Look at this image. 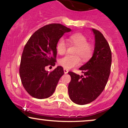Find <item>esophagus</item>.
I'll return each mask as SVG.
<instances>
[{
	"label": "esophagus",
	"instance_id": "1",
	"mask_svg": "<svg viewBox=\"0 0 128 128\" xmlns=\"http://www.w3.org/2000/svg\"><path fill=\"white\" fill-rule=\"evenodd\" d=\"M64 72L65 74H66V73H67L68 72V70H67V69H66V68H64Z\"/></svg>",
	"mask_w": 128,
	"mask_h": 128
}]
</instances>
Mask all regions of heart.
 Instances as JSON below:
<instances>
[{
  "label": "heart",
  "instance_id": "obj_1",
  "mask_svg": "<svg viewBox=\"0 0 128 128\" xmlns=\"http://www.w3.org/2000/svg\"><path fill=\"white\" fill-rule=\"evenodd\" d=\"M68 41L77 46L74 54H78L83 61L88 60L92 53V48L88 43L87 39L81 34H73L68 37ZM67 42L64 38L60 39L56 44L57 52L60 55H64L67 51ZM80 63L78 55H67L59 60V64L66 69H70Z\"/></svg>",
  "mask_w": 128,
  "mask_h": 128
}]
</instances>
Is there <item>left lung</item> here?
<instances>
[{"label": "left lung", "instance_id": "8db88e82", "mask_svg": "<svg viewBox=\"0 0 128 128\" xmlns=\"http://www.w3.org/2000/svg\"><path fill=\"white\" fill-rule=\"evenodd\" d=\"M94 36V49L90 60L79 69L84 77L69 72L71 81L68 86L72 101L83 105L92 102L106 86L111 71L112 56L109 44L99 30L92 29Z\"/></svg>", "mask_w": 128, "mask_h": 128}]
</instances>
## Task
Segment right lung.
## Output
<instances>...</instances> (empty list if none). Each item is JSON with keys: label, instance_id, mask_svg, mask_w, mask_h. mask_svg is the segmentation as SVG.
Listing matches in <instances>:
<instances>
[{"label": "right lung", "instance_id": "1", "mask_svg": "<svg viewBox=\"0 0 128 128\" xmlns=\"http://www.w3.org/2000/svg\"><path fill=\"white\" fill-rule=\"evenodd\" d=\"M71 30L61 24H48L35 32L26 44L19 73L23 86L33 98L46 99L55 92L64 70L58 66L49 73L45 67L55 65L57 42L64 34Z\"/></svg>", "mask_w": 128, "mask_h": 128}]
</instances>
